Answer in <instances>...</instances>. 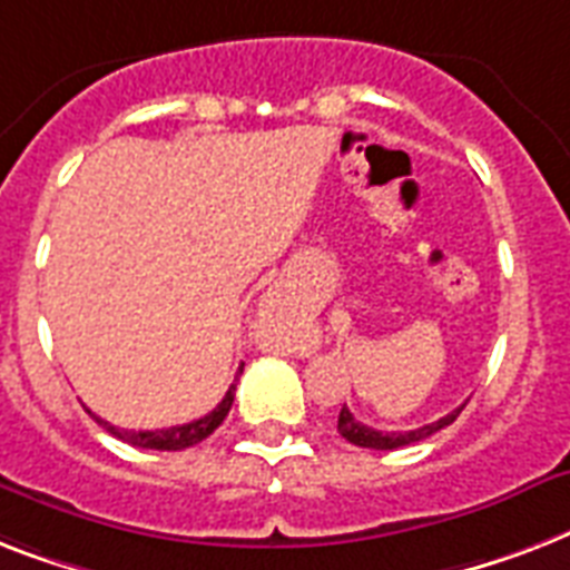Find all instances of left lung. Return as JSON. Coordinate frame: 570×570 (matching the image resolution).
Returning a JSON list of instances; mask_svg holds the SVG:
<instances>
[{"instance_id":"left-lung-1","label":"left lung","mask_w":570,"mask_h":570,"mask_svg":"<svg viewBox=\"0 0 570 570\" xmlns=\"http://www.w3.org/2000/svg\"><path fill=\"white\" fill-rule=\"evenodd\" d=\"M465 409V403L459 409H453L450 414H444V417H439L435 423H426V426H417V430H409V432H380L373 430V426H367V423L356 421L353 417V412H350L347 406L341 409L338 414V432L344 435V439L350 441V444H356V448H371V450H397V448H406V444H414V441H423L430 439V435H435L439 430H444V426H450V423L456 421L459 412Z\"/></svg>"}]
</instances>
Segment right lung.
<instances>
[{
  "instance_id": "add662e5",
  "label": "right lung",
  "mask_w": 570,
  "mask_h": 570,
  "mask_svg": "<svg viewBox=\"0 0 570 570\" xmlns=\"http://www.w3.org/2000/svg\"><path fill=\"white\" fill-rule=\"evenodd\" d=\"M244 371V364L238 367V373ZM232 400H235V385H229L226 391V397L217 403V409L206 414V417H199V421H190V423H179V426H167V430H120V426H111L108 421L97 417V423H102L105 430L111 432L114 439L126 441L131 448H144V450H185V448H194L199 444L203 439H208L223 421H226V414L232 409Z\"/></svg>"
}]
</instances>
